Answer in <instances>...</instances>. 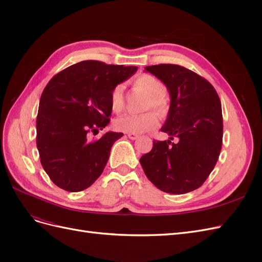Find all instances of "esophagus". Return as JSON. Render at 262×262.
<instances>
[{
    "instance_id": "1",
    "label": "esophagus",
    "mask_w": 262,
    "mask_h": 262,
    "mask_svg": "<svg viewBox=\"0 0 262 262\" xmlns=\"http://www.w3.org/2000/svg\"><path fill=\"white\" fill-rule=\"evenodd\" d=\"M128 138L131 140H137L139 138V134L137 133H128Z\"/></svg>"
}]
</instances>
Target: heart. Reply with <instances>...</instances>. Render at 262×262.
Returning a JSON list of instances; mask_svg holds the SVG:
<instances>
[{"label": "heart", "instance_id": "b5f03b06", "mask_svg": "<svg viewBox=\"0 0 262 262\" xmlns=\"http://www.w3.org/2000/svg\"><path fill=\"white\" fill-rule=\"evenodd\" d=\"M133 90L147 95L143 110L153 109L156 114L164 118L168 114L169 101L166 96V85L150 74H140L132 82ZM110 105L115 113H121L124 108L123 86L116 85L110 94ZM155 113L146 112L141 115H125L115 121V128L126 133H144L153 130L158 124Z\"/></svg>", "mask_w": 262, "mask_h": 262}]
</instances>
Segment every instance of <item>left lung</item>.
Instances as JSON below:
<instances>
[{
    "instance_id": "1",
    "label": "left lung",
    "mask_w": 262,
    "mask_h": 262,
    "mask_svg": "<svg viewBox=\"0 0 262 262\" xmlns=\"http://www.w3.org/2000/svg\"><path fill=\"white\" fill-rule=\"evenodd\" d=\"M170 95L162 132L167 141L154 140L140 163L150 182L164 192L184 194L198 189L215 166L223 141V116L219 95L199 74L177 64L146 67ZM177 137L179 142L171 141Z\"/></svg>"
}]
</instances>
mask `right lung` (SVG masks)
Instances as JSON below:
<instances>
[{
    "label": "right lung",
    "mask_w": 262,
    "mask_h": 262,
    "mask_svg": "<svg viewBox=\"0 0 262 262\" xmlns=\"http://www.w3.org/2000/svg\"><path fill=\"white\" fill-rule=\"evenodd\" d=\"M137 67L86 60L64 69L47 84L37 115V148L54 185L70 192L92 186L101 175L110 149L123 133L90 139L110 121L114 87Z\"/></svg>",
    "instance_id": "right-lung-1"
}]
</instances>
